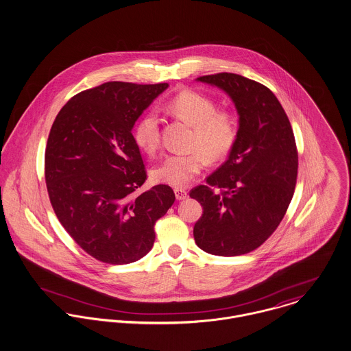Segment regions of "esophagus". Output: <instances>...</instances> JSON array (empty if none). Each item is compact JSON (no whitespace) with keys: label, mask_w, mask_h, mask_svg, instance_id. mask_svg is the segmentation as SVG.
Segmentation results:
<instances>
[{"label":"esophagus","mask_w":351,"mask_h":351,"mask_svg":"<svg viewBox=\"0 0 351 351\" xmlns=\"http://www.w3.org/2000/svg\"><path fill=\"white\" fill-rule=\"evenodd\" d=\"M173 192H175V196L178 200H184L189 196V192L184 189H175Z\"/></svg>","instance_id":"34e87169"}]
</instances>
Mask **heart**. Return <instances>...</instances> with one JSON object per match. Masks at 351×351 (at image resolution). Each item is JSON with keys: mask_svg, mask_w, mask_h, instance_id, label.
Instances as JSON below:
<instances>
[{"mask_svg": "<svg viewBox=\"0 0 351 351\" xmlns=\"http://www.w3.org/2000/svg\"><path fill=\"white\" fill-rule=\"evenodd\" d=\"M168 108L193 127L192 147L187 154H171L164 158L152 171L155 182L171 187L182 189L199 175L206 164L207 156L219 160L228 155L238 137V123L228 110H216V103L206 95L196 90H183L172 97ZM137 147L154 155L160 144V120L156 112H147L135 128Z\"/></svg>", "mask_w": 351, "mask_h": 351, "instance_id": "1", "label": "heart"}]
</instances>
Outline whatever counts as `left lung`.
I'll list each match as a JSON object with an SVG mask.
<instances>
[{
	"mask_svg": "<svg viewBox=\"0 0 351 351\" xmlns=\"http://www.w3.org/2000/svg\"><path fill=\"white\" fill-rule=\"evenodd\" d=\"M196 81L230 96L239 128L227 162L207 178L208 186L189 192L203 207L193 238L208 254L243 255L269 239L293 199L298 173L293 128L275 95L256 81L227 72Z\"/></svg>",
	"mask_w": 351,
	"mask_h": 351,
	"instance_id": "left-lung-1",
	"label": "left lung"
}]
</instances>
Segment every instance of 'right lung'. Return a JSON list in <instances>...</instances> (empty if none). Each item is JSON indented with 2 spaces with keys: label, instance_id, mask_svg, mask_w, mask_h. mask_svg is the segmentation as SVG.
<instances>
[{
  "label": "right lung",
  "instance_id": "right-lung-1",
  "mask_svg": "<svg viewBox=\"0 0 351 351\" xmlns=\"http://www.w3.org/2000/svg\"><path fill=\"white\" fill-rule=\"evenodd\" d=\"M168 88L109 81L73 96L56 116L45 149L54 213L90 256L128 265L155 242V223L175 202L169 186L136 191L147 179L132 135L136 120Z\"/></svg>",
  "mask_w": 351,
  "mask_h": 351
}]
</instances>
